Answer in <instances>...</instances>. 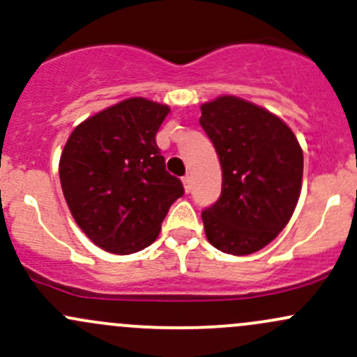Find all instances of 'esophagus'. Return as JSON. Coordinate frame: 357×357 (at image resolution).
I'll use <instances>...</instances> for the list:
<instances>
[{"instance_id": "1", "label": "esophagus", "mask_w": 357, "mask_h": 357, "mask_svg": "<svg viewBox=\"0 0 357 357\" xmlns=\"http://www.w3.org/2000/svg\"><path fill=\"white\" fill-rule=\"evenodd\" d=\"M182 182L185 192H190V190H192V177H190V175H185V177H182Z\"/></svg>"}]
</instances>
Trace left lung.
<instances>
[{
  "label": "left lung",
  "mask_w": 357,
  "mask_h": 357,
  "mask_svg": "<svg viewBox=\"0 0 357 357\" xmlns=\"http://www.w3.org/2000/svg\"><path fill=\"white\" fill-rule=\"evenodd\" d=\"M201 112L199 124L223 170L220 199L202 211L206 236L225 254H254L282 231L296 208L300 143L281 119L241 98L225 95Z\"/></svg>",
  "instance_id": "1"
}]
</instances>
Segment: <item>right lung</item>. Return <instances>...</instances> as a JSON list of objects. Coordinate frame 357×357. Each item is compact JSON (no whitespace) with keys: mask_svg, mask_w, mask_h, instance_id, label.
Here are the masks:
<instances>
[{"mask_svg":"<svg viewBox=\"0 0 357 357\" xmlns=\"http://www.w3.org/2000/svg\"><path fill=\"white\" fill-rule=\"evenodd\" d=\"M168 112L167 105L129 98L82 122L64 146V199L79 228L103 250L128 255L146 248L183 195L156 144Z\"/></svg>","mask_w":357,"mask_h":357,"instance_id":"obj_1","label":"right lung"}]
</instances>
